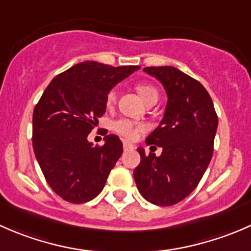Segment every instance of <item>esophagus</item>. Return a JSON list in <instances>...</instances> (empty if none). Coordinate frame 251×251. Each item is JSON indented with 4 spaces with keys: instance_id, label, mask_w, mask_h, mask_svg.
<instances>
[{
    "instance_id": "esophagus-1",
    "label": "esophagus",
    "mask_w": 251,
    "mask_h": 251,
    "mask_svg": "<svg viewBox=\"0 0 251 251\" xmlns=\"http://www.w3.org/2000/svg\"><path fill=\"white\" fill-rule=\"evenodd\" d=\"M130 149H135V146L131 144L130 142L124 141V151H130Z\"/></svg>"
}]
</instances>
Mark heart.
I'll use <instances>...</instances> for the list:
<instances>
[{
    "mask_svg": "<svg viewBox=\"0 0 251 251\" xmlns=\"http://www.w3.org/2000/svg\"><path fill=\"white\" fill-rule=\"evenodd\" d=\"M136 90H137L138 95L141 96V98L144 102L151 100V98H156V100H158V91H156V88L153 87V86L146 85V83H138V85L136 86ZM115 91H110V92L108 93L107 97L108 104H113V103L115 102ZM142 128H143V126L136 125L135 123H132L131 120H127V119H120V120H116L115 123H114V130L118 133H120V135H123L124 137L128 138V140L135 138Z\"/></svg>",
    "mask_w": 251,
    "mask_h": 251,
    "instance_id": "b5f03b06",
    "label": "heart"
}]
</instances>
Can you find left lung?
Wrapping results in <instances>:
<instances>
[{"label":"left lung","instance_id":"obj_1","mask_svg":"<svg viewBox=\"0 0 251 251\" xmlns=\"http://www.w3.org/2000/svg\"><path fill=\"white\" fill-rule=\"evenodd\" d=\"M168 95L165 114L147 137L148 146L161 147L160 156L138 148L141 163L133 171L137 188L151 204L170 206L196 189L214 153L217 119L214 103L196 78L174 67H147Z\"/></svg>","mask_w":251,"mask_h":251}]
</instances>
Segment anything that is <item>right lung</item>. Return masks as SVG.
Masks as SVG:
<instances>
[{
	"label": "right lung",
	"mask_w": 251,
	"mask_h": 251,
	"mask_svg": "<svg viewBox=\"0 0 251 251\" xmlns=\"http://www.w3.org/2000/svg\"><path fill=\"white\" fill-rule=\"evenodd\" d=\"M140 69L82 62L57 75L32 114V147L50 188L64 201L82 204L104 188L108 175L123 154L115 135L103 146L87 136L107 109L108 93L116 83Z\"/></svg>",
	"instance_id": "obj_1"
}]
</instances>
